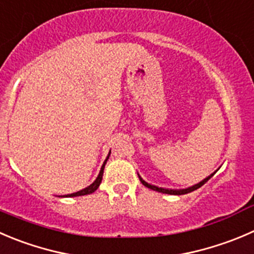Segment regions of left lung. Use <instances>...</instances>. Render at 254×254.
Returning <instances> with one entry per match:
<instances>
[{"label": "left lung", "instance_id": "obj_1", "mask_svg": "<svg viewBox=\"0 0 254 254\" xmlns=\"http://www.w3.org/2000/svg\"><path fill=\"white\" fill-rule=\"evenodd\" d=\"M212 176H213V174L211 175V176L206 177V179L203 180V181H201L200 184L195 185V186H192V187H189V189H186V190H167V189H161V187H157V186H154V185H150V184H147V182H146V181H144V180H142L141 177H140V176H139V179H140V181H141V184L144 185V186H146L147 189H151V190H154V191H157V192H162V193H169V195H185V193L192 192V191H195V190L200 189V187L202 186V185H205L206 182H207L208 180H210L211 177H212Z\"/></svg>", "mask_w": 254, "mask_h": 254}]
</instances>
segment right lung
<instances>
[{
    "instance_id": "obj_1",
    "label": "right lung",
    "mask_w": 254,
    "mask_h": 254,
    "mask_svg": "<svg viewBox=\"0 0 254 254\" xmlns=\"http://www.w3.org/2000/svg\"><path fill=\"white\" fill-rule=\"evenodd\" d=\"M109 156H110V154L108 155V157H107V159H105L104 164H103L102 170H100L99 175H98V177H97V180H95V181L93 182V184L90 185V186H88L87 189L82 190V191H78V192H75V193H70V195H67V196H65V197H74V196H84V195H89V193L94 192L95 190H97L98 187H99L100 182H102L103 172H104V166H105V164H107V161H108V159H109Z\"/></svg>"
}]
</instances>
